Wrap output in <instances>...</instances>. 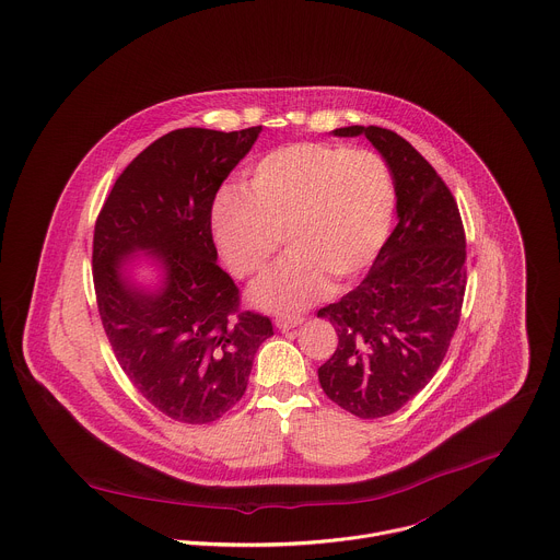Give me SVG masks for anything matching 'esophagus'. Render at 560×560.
<instances>
[{"label": "esophagus", "mask_w": 560, "mask_h": 560, "mask_svg": "<svg viewBox=\"0 0 560 560\" xmlns=\"http://www.w3.org/2000/svg\"><path fill=\"white\" fill-rule=\"evenodd\" d=\"M303 320H305V318H301V316H279V318L275 320V325H277L281 331H288V329H294V327L303 325Z\"/></svg>", "instance_id": "34e87169"}]
</instances>
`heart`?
Instances as JSON below:
<instances>
[{"label": "heart", "instance_id": "1", "mask_svg": "<svg viewBox=\"0 0 560 560\" xmlns=\"http://www.w3.org/2000/svg\"><path fill=\"white\" fill-rule=\"evenodd\" d=\"M395 183L371 150L299 141L264 154L242 183L211 207V233L235 277L259 272L279 248L288 253L250 288L270 312H301L329 288L355 281L388 240Z\"/></svg>", "mask_w": 560, "mask_h": 560}]
</instances>
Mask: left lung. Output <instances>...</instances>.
Masks as SVG:
<instances>
[{
	"label": "left lung",
	"instance_id": "8db88e82",
	"mask_svg": "<svg viewBox=\"0 0 560 560\" xmlns=\"http://www.w3.org/2000/svg\"><path fill=\"white\" fill-rule=\"evenodd\" d=\"M334 135H366L380 150L393 174L399 222L364 281L318 310L338 334L318 382L342 410L380 419L421 393L450 349L467 288V240L450 187L412 143L380 126Z\"/></svg>",
	"mask_w": 560,
	"mask_h": 560
}]
</instances>
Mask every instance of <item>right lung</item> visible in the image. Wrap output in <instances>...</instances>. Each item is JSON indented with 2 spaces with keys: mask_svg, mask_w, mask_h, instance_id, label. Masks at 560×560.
I'll return each mask as SVG.
<instances>
[{
  "mask_svg": "<svg viewBox=\"0 0 560 560\" xmlns=\"http://www.w3.org/2000/svg\"><path fill=\"white\" fill-rule=\"evenodd\" d=\"M261 126L222 132L178 128L137 154L95 222L93 285L102 327L132 386L165 417L202 425L244 395L272 323L240 310V290L218 266L211 207ZM152 254L156 289L120 266Z\"/></svg>",
  "mask_w": 560,
  "mask_h": 560,
  "instance_id": "add662e5",
  "label": "right lung"
}]
</instances>
